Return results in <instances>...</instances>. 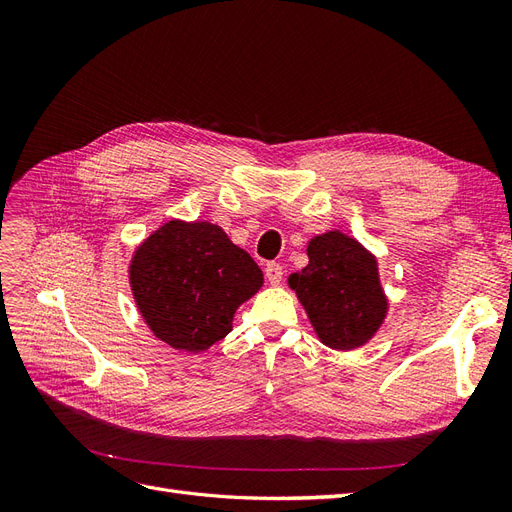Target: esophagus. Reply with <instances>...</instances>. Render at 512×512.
I'll return each mask as SVG.
<instances>
[{
    "label": "esophagus",
    "instance_id": "obj_1",
    "mask_svg": "<svg viewBox=\"0 0 512 512\" xmlns=\"http://www.w3.org/2000/svg\"><path fill=\"white\" fill-rule=\"evenodd\" d=\"M265 275H267V282H269L271 286H277V284L282 282L284 269H282V265H277V262H269V265L265 267Z\"/></svg>",
    "mask_w": 512,
    "mask_h": 512
}]
</instances>
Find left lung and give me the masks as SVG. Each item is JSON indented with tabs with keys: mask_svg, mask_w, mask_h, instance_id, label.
I'll return each instance as SVG.
<instances>
[{
	"mask_svg": "<svg viewBox=\"0 0 512 512\" xmlns=\"http://www.w3.org/2000/svg\"><path fill=\"white\" fill-rule=\"evenodd\" d=\"M307 267L288 277L324 346L354 350L378 333L389 312L378 260L363 243L329 230L307 243Z\"/></svg>",
	"mask_w": 512,
	"mask_h": 512,
	"instance_id": "left-lung-1",
	"label": "left lung"
}]
</instances>
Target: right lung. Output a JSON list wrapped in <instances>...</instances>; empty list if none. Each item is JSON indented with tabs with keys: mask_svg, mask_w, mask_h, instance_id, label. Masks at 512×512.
<instances>
[{
	"mask_svg": "<svg viewBox=\"0 0 512 512\" xmlns=\"http://www.w3.org/2000/svg\"><path fill=\"white\" fill-rule=\"evenodd\" d=\"M128 273L151 333L194 354L232 331L239 305L265 282L254 258L205 220H170L153 230L134 250Z\"/></svg>",
	"mask_w": 512,
	"mask_h": 512,
	"instance_id": "right-lung-1",
	"label": "right lung"
}]
</instances>
